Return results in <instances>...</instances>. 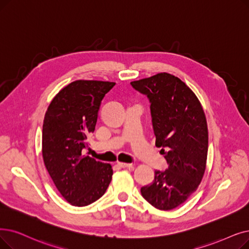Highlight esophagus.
Returning <instances> with one entry per match:
<instances>
[{"label": "esophagus", "mask_w": 249, "mask_h": 249, "mask_svg": "<svg viewBox=\"0 0 249 249\" xmlns=\"http://www.w3.org/2000/svg\"><path fill=\"white\" fill-rule=\"evenodd\" d=\"M120 168H132L133 165L132 164H127V163H121V161H118L117 164Z\"/></svg>", "instance_id": "1"}]
</instances>
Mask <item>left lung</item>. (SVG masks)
I'll return each instance as SVG.
<instances>
[{
  "instance_id": "1",
  "label": "left lung",
  "mask_w": 249,
  "mask_h": 249,
  "mask_svg": "<svg viewBox=\"0 0 249 249\" xmlns=\"http://www.w3.org/2000/svg\"><path fill=\"white\" fill-rule=\"evenodd\" d=\"M146 94L156 135L169 165L155 171V179L142 187V196L153 207L170 211L184 203L198 188L207 167L209 132L202 106L188 86L174 75L163 72L132 81Z\"/></svg>"
}]
</instances>
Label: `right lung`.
Segmentation results:
<instances>
[{
  "mask_svg": "<svg viewBox=\"0 0 249 249\" xmlns=\"http://www.w3.org/2000/svg\"><path fill=\"white\" fill-rule=\"evenodd\" d=\"M115 84L73 81L55 95L45 115L42 159L61 196L75 207L98 200L112 180V166L83 156L82 149L94 131L104 96Z\"/></svg>",
  "mask_w": 249,
  "mask_h": 249,
  "instance_id": "obj_1",
  "label": "right lung"
}]
</instances>
